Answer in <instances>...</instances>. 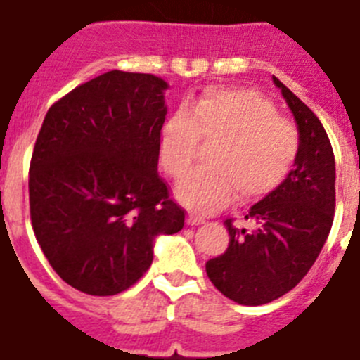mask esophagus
Instances as JSON below:
<instances>
[{"instance_id":"obj_1","label":"esophagus","mask_w":360,"mask_h":360,"mask_svg":"<svg viewBox=\"0 0 360 360\" xmlns=\"http://www.w3.org/2000/svg\"><path fill=\"white\" fill-rule=\"evenodd\" d=\"M187 224H189V226H198V224H204V217L195 215V213H189V215H187Z\"/></svg>"}]
</instances>
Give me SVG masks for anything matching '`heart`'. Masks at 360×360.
Returning <instances> with one entry per match:
<instances>
[{"mask_svg":"<svg viewBox=\"0 0 360 360\" xmlns=\"http://www.w3.org/2000/svg\"><path fill=\"white\" fill-rule=\"evenodd\" d=\"M213 138L210 165L191 171L176 187L186 206L204 213L224 207L236 193L243 202L272 193L289 176L300 154L298 129L278 115L265 95L213 86L163 123L160 160L169 176H184L200 139Z\"/></svg>","mask_w":360,"mask_h":360,"instance_id":"obj_1","label":"heart"}]
</instances>
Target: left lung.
<instances>
[{"label": "left lung", "mask_w": 360, "mask_h": 360, "mask_svg": "<svg viewBox=\"0 0 360 360\" xmlns=\"http://www.w3.org/2000/svg\"><path fill=\"white\" fill-rule=\"evenodd\" d=\"M281 90L300 134L294 169L265 198L250 207L252 230L224 224L226 252L206 263L207 278L226 298L240 305H263L304 280L328 239L335 217V154L313 110L280 79Z\"/></svg>", "instance_id": "1"}]
</instances>
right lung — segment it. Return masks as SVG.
I'll return each instance as SVG.
<instances>
[{
	"label": "right lung",
	"mask_w": 360,
	"mask_h": 360,
	"mask_svg": "<svg viewBox=\"0 0 360 360\" xmlns=\"http://www.w3.org/2000/svg\"><path fill=\"white\" fill-rule=\"evenodd\" d=\"M167 82L108 71L47 110L29 167L34 236L56 274L80 292L114 296L153 263L154 239L186 212L158 174Z\"/></svg>",
	"instance_id": "obj_1"
}]
</instances>
